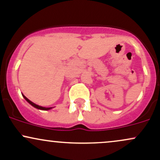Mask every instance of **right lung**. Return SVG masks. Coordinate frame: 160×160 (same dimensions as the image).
I'll return each mask as SVG.
<instances>
[{
    "instance_id": "obj_1",
    "label": "right lung",
    "mask_w": 160,
    "mask_h": 160,
    "mask_svg": "<svg viewBox=\"0 0 160 160\" xmlns=\"http://www.w3.org/2000/svg\"><path fill=\"white\" fill-rule=\"evenodd\" d=\"M22 96H23V98H24L25 100H27V101H28V102H29V103L31 104V106H33V107H35V108L39 109V110H50V109H52V107H40V106H39V105H37V104L33 103V102H31V100H28V99L27 98V97H25L24 95H23V94H22Z\"/></svg>"
}]
</instances>
